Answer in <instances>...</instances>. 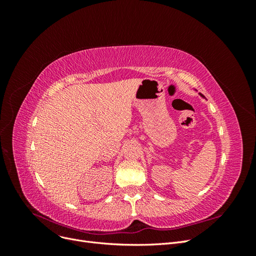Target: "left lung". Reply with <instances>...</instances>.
<instances>
[{"label":"left lung","mask_w":256,"mask_h":256,"mask_svg":"<svg viewBox=\"0 0 256 256\" xmlns=\"http://www.w3.org/2000/svg\"><path fill=\"white\" fill-rule=\"evenodd\" d=\"M202 96H203V95H202Z\"/></svg>","instance_id":"obj_1"}]
</instances>
